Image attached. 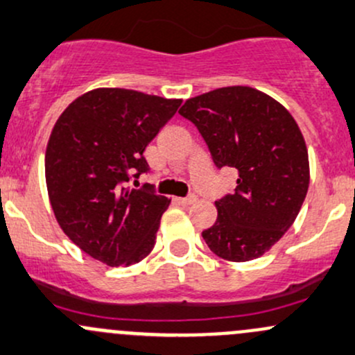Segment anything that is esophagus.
I'll list each match as a JSON object with an SVG mask.
<instances>
[{"label": "esophagus", "mask_w": 355, "mask_h": 355, "mask_svg": "<svg viewBox=\"0 0 355 355\" xmlns=\"http://www.w3.org/2000/svg\"><path fill=\"white\" fill-rule=\"evenodd\" d=\"M178 202L182 204V206H192V204L197 202V197H180V199H177Z\"/></svg>", "instance_id": "esophagus-1"}]
</instances>
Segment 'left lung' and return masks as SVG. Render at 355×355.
Listing matches in <instances>:
<instances>
[{"label":"left lung","instance_id":"8db88e82","mask_svg":"<svg viewBox=\"0 0 355 355\" xmlns=\"http://www.w3.org/2000/svg\"><path fill=\"white\" fill-rule=\"evenodd\" d=\"M178 114L202 134L216 166L238 170L234 193L216 200L218 219L202 238L230 262L259 259L293 226L308 193L300 125L282 103L252 87L212 89L189 98Z\"/></svg>","mask_w":355,"mask_h":355}]
</instances>
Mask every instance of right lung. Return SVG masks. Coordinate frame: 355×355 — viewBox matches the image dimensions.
I'll return each instance as SVG.
<instances>
[{"label":"right lung","mask_w":355,"mask_h":355,"mask_svg":"<svg viewBox=\"0 0 355 355\" xmlns=\"http://www.w3.org/2000/svg\"><path fill=\"white\" fill-rule=\"evenodd\" d=\"M180 98L95 88L59 115L46 149V184L55 221L74 245L109 267L141 262L155 246L171 199L128 187L148 171L143 153Z\"/></svg>","instance_id":"obj_1"}]
</instances>
